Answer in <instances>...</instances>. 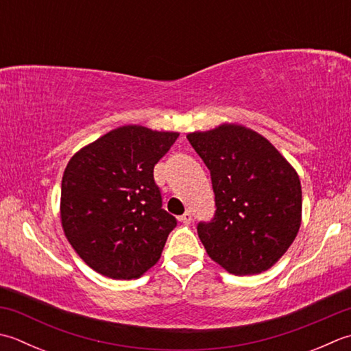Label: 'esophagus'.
I'll list each match as a JSON object with an SVG mask.
<instances>
[{"instance_id":"1","label":"esophagus","mask_w":351,"mask_h":351,"mask_svg":"<svg viewBox=\"0 0 351 351\" xmlns=\"http://www.w3.org/2000/svg\"><path fill=\"white\" fill-rule=\"evenodd\" d=\"M178 221L182 222V223H185V225H189V223H191V221H193V215H191L190 211H185L182 216L178 217Z\"/></svg>"}]
</instances>
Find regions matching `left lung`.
<instances>
[{"label": "left lung", "instance_id": "left-lung-1", "mask_svg": "<svg viewBox=\"0 0 351 351\" xmlns=\"http://www.w3.org/2000/svg\"><path fill=\"white\" fill-rule=\"evenodd\" d=\"M187 140L210 170L216 213L197 223L211 260L234 276L278 262L298 234L301 184L283 155L254 130L222 125Z\"/></svg>", "mask_w": 351, "mask_h": 351}]
</instances>
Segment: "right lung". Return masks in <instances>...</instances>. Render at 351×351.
<instances>
[{"label":"right lung","mask_w":351,"mask_h":351,"mask_svg":"<svg viewBox=\"0 0 351 351\" xmlns=\"http://www.w3.org/2000/svg\"><path fill=\"white\" fill-rule=\"evenodd\" d=\"M178 136L121 126L80 149L66 164L62 228L80 258L101 276L138 278L160 260L178 222L162 208L154 167Z\"/></svg>","instance_id":"1"}]
</instances>
